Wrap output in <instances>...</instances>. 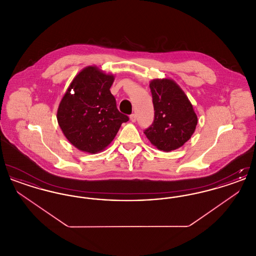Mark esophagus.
I'll list each match as a JSON object with an SVG mask.
<instances>
[{"label":"esophagus","mask_w":256,"mask_h":256,"mask_svg":"<svg viewBox=\"0 0 256 256\" xmlns=\"http://www.w3.org/2000/svg\"><path fill=\"white\" fill-rule=\"evenodd\" d=\"M130 121L132 122H136V114H132L130 116Z\"/></svg>","instance_id":"esophagus-1"}]
</instances>
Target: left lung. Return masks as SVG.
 Listing matches in <instances>:
<instances>
[{
	"label": "left lung",
	"instance_id": "obj_1",
	"mask_svg": "<svg viewBox=\"0 0 256 256\" xmlns=\"http://www.w3.org/2000/svg\"><path fill=\"white\" fill-rule=\"evenodd\" d=\"M154 120L144 134L160 150L169 152L182 146L195 132L198 117L180 86L170 78L150 82Z\"/></svg>",
	"mask_w": 256,
	"mask_h": 256
}]
</instances>
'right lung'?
I'll use <instances>...</instances> for the list:
<instances>
[{"label": "right lung", "instance_id": "1", "mask_svg": "<svg viewBox=\"0 0 256 256\" xmlns=\"http://www.w3.org/2000/svg\"><path fill=\"white\" fill-rule=\"evenodd\" d=\"M115 80L97 66H87L74 78L61 98L58 122L67 140L87 154L104 150L128 117L116 106L110 87Z\"/></svg>", "mask_w": 256, "mask_h": 256}]
</instances>
